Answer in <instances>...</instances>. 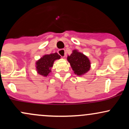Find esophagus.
I'll use <instances>...</instances> for the list:
<instances>
[{"label":"esophagus","mask_w":129,"mask_h":129,"mask_svg":"<svg viewBox=\"0 0 129 129\" xmlns=\"http://www.w3.org/2000/svg\"><path fill=\"white\" fill-rule=\"evenodd\" d=\"M58 53L62 57H64L66 56V50L64 49H60L58 51Z\"/></svg>","instance_id":"esophagus-1"}]
</instances>
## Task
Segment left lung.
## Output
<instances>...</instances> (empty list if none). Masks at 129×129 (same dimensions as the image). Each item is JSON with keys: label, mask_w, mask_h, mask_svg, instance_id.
<instances>
[{"label": "left lung", "mask_w": 129, "mask_h": 129, "mask_svg": "<svg viewBox=\"0 0 129 129\" xmlns=\"http://www.w3.org/2000/svg\"><path fill=\"white\" fill-rule=\"evenodd\" d=\"M67 60L76 75H84L90 70V62L89 59L87 56L78 52L76 50H73L72 54L67 57Z\"/></svg>", "instance_id": "left-lung-1"}]
</instances>
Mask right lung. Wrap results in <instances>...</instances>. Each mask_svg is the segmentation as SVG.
<instances>
[{
  "label": "right lung",
  "mask_w": 129,
  "mask_h": 129,
  "mask_svg": "<svg viewBox=\"0 0 129 129\" xmlns=\"http://www.w3.org/2000/svg\"><path fill=\"white\" fill-rule=\"evenodd\" d=\"M60 58L57 53L50 54H46L36 62V69L38 73L47 76L51 72L50 68L52 67L54 61Z\"/></svg>",
  "instance_id": "right-lung-1"
}]
</instances>
